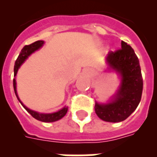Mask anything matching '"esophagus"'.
<instances>
[{"mask_svg": "<svg viewBox=\"0 0 157 157\" xmlns=\"http://www.w3.org/2000/svg\"><path fill=\"white\" fill-rule=\"evenodd\" d=\"M89 73H91V71H89Z\"/></svg>", "mask_w": 157, "mask_h": 157, "instance_id": "1", "label": "esophagus"}]
</instances>
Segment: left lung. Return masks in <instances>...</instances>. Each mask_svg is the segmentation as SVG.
<instances>
[{"instance_id":"8db88e82","label":"left lung","mask_w":157,"mask_h":157,"mask_svg":"<svg viewBox=\"0 0 157 157\" xmlns=\"http://www.w3.org/2000/svg\"><path fill=\"white\" fill-rule=\"evenodd\" d=\"M106 63L108 71L118 73L121 84L108 103L95 102L94 111L104 121H123L135 111L141 100L144 83L139 59L131 46L121 41V49L107 54Z\"/></svg>"}]
</instances>
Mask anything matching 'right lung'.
Masks as SVG:
<instances>
[{"label":"right lung","instance_id":"add662e5","mask_svg":"<svg viewBox=\"0 0 157 157\" xmlns=\"http://www.w3.org/2000/svg\"><path fill=\"white\" fill-rule=\"evenodd\" d=\"M44 43H45L44 40H37V41H35V42L33 43V44H31V45H25V46L22 49L20 54L18 55V59H16L15 63H14V68H13L14 79L13 80V90H14V93H15L16 97L18 98V100L19 101V103H20L21 104H22V106L27 110V112H28V113H30L35 119L38 120V121H40L42 122H54L62 119V118L66 115L67 112V107L65 106V107H63V108L59 110V111H58V112H53V113H40V112H36V111H33V110L29 109L28 107H26L25 105L22 103V101L20 100V98H18V93H17V89H16L15 76L16 75H17V72H18L19 67H20L21 65L26 61V59L30 56L31 54L42 47L43 45H44Z\"/></svg>","mask_w":157,"mask_h":157}]
</instances>
